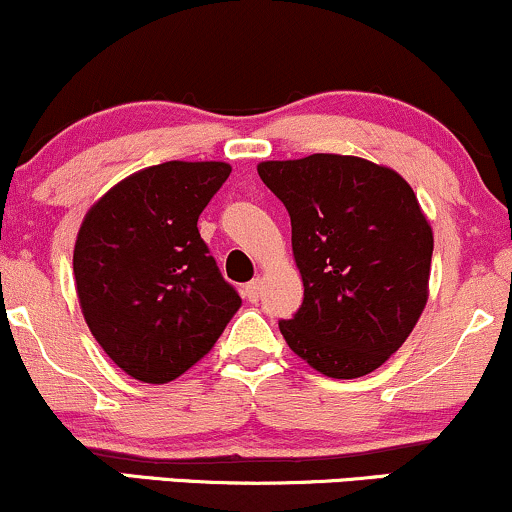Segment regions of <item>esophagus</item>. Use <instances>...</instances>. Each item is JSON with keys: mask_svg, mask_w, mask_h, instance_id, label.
<instances>
[{"mask_svg": "<svg viewBox=\"0 0 512 512\" xmlns=\"http://www.w3.org/2000/svg\"><path fill=\"white\" fill-rule=\"evenodd\" d=\"M243 296L248 298L250 303H257L262 298V279H252L250 284L243 286Z\"/></svg>", "mask_w": 512, "mask_h": 512, "instance_id": "34e87169", "label": "esophagus"}]
</instances>
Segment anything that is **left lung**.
I'll use <instances>...</instances> for the list:
<instances>
[{"label": "left lung", "mask_w": 512, "mask_h": 512, "mask_svg": "<svg viewBox=\"0 0 512 512\" xmlns=\"http://www.w3.org/2000/svg\"><path fill=\"white\" fill-rule=\"evenodd\" d=\"M257 173L291 216L303 305L279 330L327 378L373 373L428 301L433 231L397 170L358 156L262 161Z\"/></svg>", "instance_id": "left-lung-1"}]
</instances>
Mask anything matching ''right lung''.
<instances>
[{
  "mask_svg": "<svg viewBox=\"0 0 512 512\" xmlns=\"http://www.w3.org/2000/svg\"><path fill=\"white\" fill-rule=\"evenodd\" d=\"M228 175L223 161L158 163L110 187L81 221V313L134 380L163 385L195 366L243 303L197 228Z\"/></svg>",
  "mask_w": 512,
  "mask_h": 512,
  "instance_id": "add662e5",
  "label": "right lung"
}]
</instances>
